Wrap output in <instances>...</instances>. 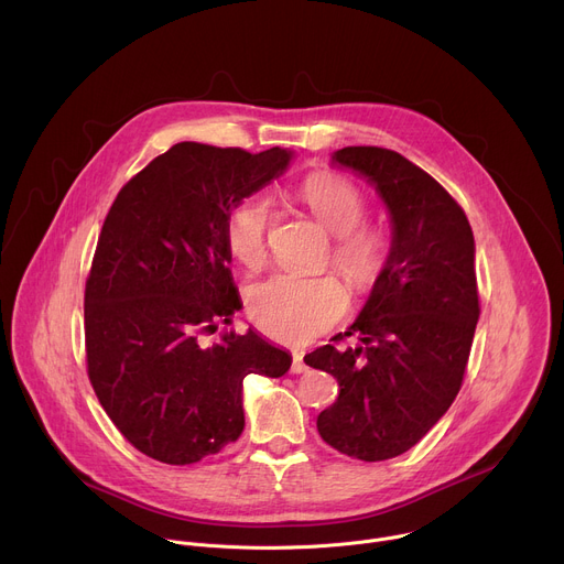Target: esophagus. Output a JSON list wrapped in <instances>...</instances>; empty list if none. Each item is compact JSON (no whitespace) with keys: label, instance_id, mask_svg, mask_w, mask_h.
<instances>
[{"label":"esophagus","instance_id":"obj_1","mask_svg":"<svg viewBox=\"0 0 564 564\" xmlns=\"http://www.w3.org/2000/svg\"><path fill=\"white\" fill-rule=\"evenodd\" d=\"M305 369H308V367H305V362H303V355L301 352H292V367H290V371L292 373H303Z\"/></svg>","mask_w":564,"mask_h":564}]
</instances>
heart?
<instances>
[{
	"label": "heart",
	"instance_id": "b5f03b06",
	"mask_svg": "<svg viewBox=\"0 0 564 564\" xmlns=\"http://www.w3.org/2000/svg\"><path fill=\"white\" fill-rule=\"evenodd\" d=\"M301 197L317 220L333 231L330 263L357 290H371L387 272L393 253L391 234L362 220L367 199L346 177L324 171L301 186ZM274 204L265 193L238 199L225 218V240L234 259L259 268L268 256ZM249 317L263 335L290 346H303L333 328L348 311V294L333 274H272L247 294Z\"/></svg>",
	"mask_w": 564,
	"mask_h": 564
}]
</instances>
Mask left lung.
<instances>
[{
	"label": "left lung",
	"instance_id": "1",
	"mask_svg": "<svg viewBox=\"0 0 564 564\" xmlns=\"http://www.w3.org/2000/svg\"><path fill=\"white\" fill-rule=\"evenodd\" d=\"M333 160L376 184L391 214L393 253L344 333L362 344H326L303 360L339 387L317 416L322 438L346 456L387 460L414 447L464 384L481 313L475 238L460 204L395 150L348 145Z\"/></svg>",
	"mask_w": 564,
	"mask_h": 564
}]
</instances>
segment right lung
<instances>
[{
    "label": "right lung",
    "mask_w": 564,
    "mask_h": 564,
    "mask_svg": "<svg viewBox=\"0 0 564 564\" xmlns=\"http://www.w3.org/2000/svg\"><path fill=\"white\" fill-rule=\"evenodd\" d=\"M290 162L285 148L182 141L117 195L85 281V362L110 421L145 456L197 464L238 441L242 378H279L290 355L261 335H202L240 308L225 218Z\"/></svg>",
    "instance_id": "obj_1"
}]
</instances>
